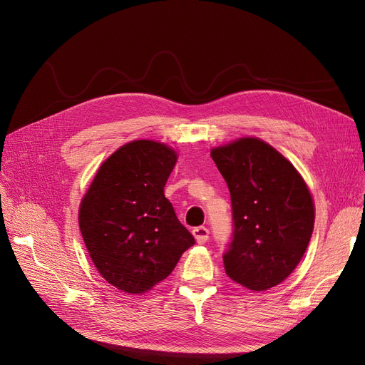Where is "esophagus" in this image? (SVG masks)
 <instances>
[{"instance_id": "1", "label": "esophagus", "mask_w": 365, "mask_h": 365, "mask_svg": "<svg viewBox=\"0 0 365 365\" xmlns=\"http://www.w3.org/2000/svg\"><path fill=\"white\" fill-rule=\"evenodd\" d=\"M192 235H194V238L198 244H205L207 240H208V229L204 227V226L195 227L192 231Z\"/></svg>"}]
</instances>
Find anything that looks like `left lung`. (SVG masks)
I'll return each instance as SVG.
<instances>
[{
    "label": "left lung",
    "mask_w": 365,
    "mask_h": 365,
    "mask_svg": "<svg viewBox=\"0 0 365 365\" xmlns=\"http://www.w3.org/2000/svg\"><path fill=\"white\" fill-rule=\"evenodd\" d=\"M231 192L234 240L226 275L253 292L281 284L308 248L315 204L297 168L259 138H240L210 152Z\"/></svg>",
    "instance_id": "obj_1"
}]
</instances>
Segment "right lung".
<instances>
[{"mask_svg":"<svg viewBox=\"0 0 365 365\" xmlns=\"http://www.w3.org/2000/svg\"><path fill=\"white\" fill-rule=\"evenodd\" d=\"M178 158L163 142L131 140L101 164L81 200L78 223L87 252L120 292L148 293L195 242L164 197Z\"/></svg>","mask_w":365,"mask_h":365,"instance_id":"obj_1","label":"right lung"}]
</instances>
